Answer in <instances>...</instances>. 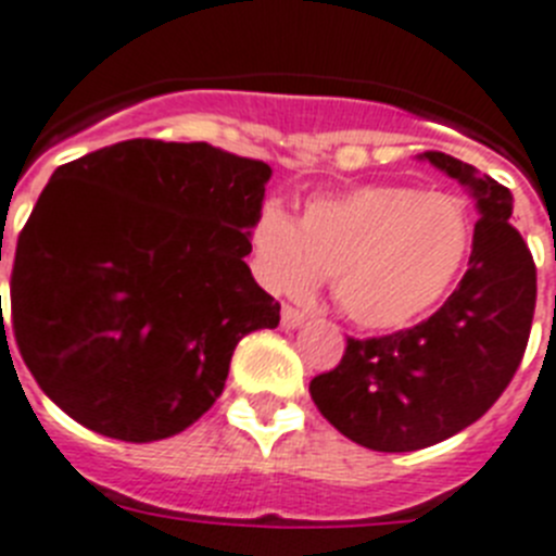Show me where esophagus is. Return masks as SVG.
<instances>
[{
    "mask_svg": "<svg viewBox=\"0 0 556 556\" xmlns=\"http://www.w3.org/2000/svg\"><path fill=\"white\" fill-rule=\"evenodd\" d=\"M306 320H309V317H306V312L295 309V306H283V309H281V326H283V329H301Z\"/></svg>",
    "mask_w": 556,
    "mask_h": 556,
    "instance_id": "1",
    "label": "esophagus"
}]
</instances>
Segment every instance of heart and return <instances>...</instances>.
I'll return each mask as SVG.
<instances>
[{"label": "heart", "instance_id": "heart-1", "mask_svg": "<svg viewBox=\"0 0 556 556\" xmlns=\"http://www.w3.org/2000/svg\"><path fill=\"white\" fill-rule=\"evenodd\" d=\"M472 241L464 199L374 182L315 197L301 222L267 205L250 230V253L258 281L278 295H309L331 275V298L349 320L393 331L450 295Z\"/></svg>", "mask_w": 556, "mask_h": 556}]
</instances>
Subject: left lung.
<instances>
[{"instance_id": "obj_1", "label": "left lung", "mask_w": 556, "mask_h": 556, "mask_svg": "<svg viewBox=\"0 0 556 556\" xmlns=\"http://www.w3.org/2000/svg\"><path fill=\"white\" fill-rule=\"evenodd\" d=\"M419 160L476 199L467 273L435 315L396 334L349 340L334 371L309 382L317 410L379 453H414L481 419L523 359L538 301V269L509 222V188L441 151Z\"/></svg>"}]
</instances>
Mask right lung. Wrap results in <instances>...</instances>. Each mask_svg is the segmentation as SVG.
<instances>
[{"label":"right lung","mask_w":556,"mask_h":556,"mask_svg":"<svg viewBox=\"0 0 556 556\" xmlns=\"http://www.w3.org/2000/svg\"><path fill=\"white\" fill-rule=\"evenodd\" d=\"M273 168L207 142L126 140L55 168L11 275L22 359L66 416L121 441L182 433L281 303L244 264Z\"/></svg>","instance_id":"obj_1"}]
</instances>
